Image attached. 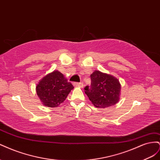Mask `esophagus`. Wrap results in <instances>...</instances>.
Wrapping results in <instances>:
<instances>
[{"label": "esophagus", "mask_w": 160, "mask_h": 160, "mask_svg": "<svg viewBox=\"0 0 160 160\" xmlns=\"http://www.w3.org/2000/svg\"><path fill=\"white\" fill-rule=\"evenodd\" d=\"M73 85L75 87H78V88H83V84L82 83H77V82H75V83H73Z\"/></svg>", "instance_id": "obj_1"}]
</instances>
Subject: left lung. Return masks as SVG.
I'll list each match as a JSON object with an SVG mask.
<instances>
[{"label": "left lung", "mask_w": 160, "mask_h": 160, "mask_svg": "<svg viewBox=\"0 0 160 160\" xmlns=\"http://www.w3.org/2000/svg\"><path fill=\"white\" fill-rule=\"evenodd\" d=\"M91 80V87H85V93L95 107L105 108L118 103L121 84L117 78L96 70Z\"/></svg>", "instance_id": "obj_1"}]
</instances>
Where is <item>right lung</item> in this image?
<instances>
[{
	"label": "right lung",
	"instance_id": "1",
	"mask_svg": "<svg viewBox=\"0 0 160 160\" xmlns=\"http://www.w3.org/2000/svg\"><path fill=\"white\" fill-rule=\"evenodd\" d=\"M74 87L57 70L48 73L36 86L37 94L42 105L57 108L66 99Z\"/></svg>",
	"mask_w": 160,
	"mask_h": 160
}]
</instances>
